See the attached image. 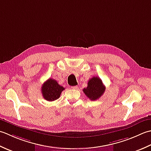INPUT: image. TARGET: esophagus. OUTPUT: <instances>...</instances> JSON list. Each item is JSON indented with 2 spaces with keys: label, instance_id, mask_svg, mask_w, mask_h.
Here are the masks:
<instances>
[{
  "label": "esophagus",
  "instance_id": "obj_1",
  "mask_svg": "<svg viewBox=\"0 0 151 151\" xmlns=\"http://www.w3.org/2000/svg\"><path fill=\"white\" fill-rule=\"evenodd\" d=\"M72 89H76H76H78V86H73V87H72Z\"/></svg>",
  "mask_w": 151,
  "mask_h": 151
}]
</instances>
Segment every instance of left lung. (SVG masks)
I'll use <instances>...</instances> for the list:
<instances>
[{
    "label": "left lung",
    "mask_w": 151,
    "mask_h": 151,
    "mask_svg": "<svg viewBox=\"0 0 151 151\" xmlns=\"http://www.w3.org/2000/svg\"><path fill=\"white\" fill-rule=\"evenodd\" d=\"M83 93L91 100H96L106 91L102 81L98 77H93L88 80L87 88H83Z\"/></svg>",
    "instance_id": "8db88e82"
}]
</instances>
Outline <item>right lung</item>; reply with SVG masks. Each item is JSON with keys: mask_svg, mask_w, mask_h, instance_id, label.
Listing matches in <instances>:
<instances>
[{"mask_svg": "<svg viewBox=\"0 0 151 151\" xmlns=\"http://www.w3.org/2000/svg\"><path fill=\"white\" fill-rule=\"evenodd\" d=\"M64 90V88L58 84L56 80L51 78L47 79L41 88L43 97L45 100L50 101L57 100Z\"/></svg>", "mask_w": 151, "mask_h": 151, "instance_id": "add662e5", "label": "right lung"}]
</instances>
